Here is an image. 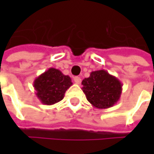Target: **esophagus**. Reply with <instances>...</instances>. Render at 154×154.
Returning a JSON list of instances; mask_svg holds the SVG:
<instances>
[{
  "label": "esophagus",
  "mask_w": 154,
  "mask_h": 154,
  "mask_svg": "<svg viewBox=\"0 0 154 154\" xmlns=\"http://www.w3.org/2000/svg\"><path fill=\"white\" fill-rule=\"evenodd\" d=\"M74 82H75L76 84H80L81 82H82V79L79 77H74Z\"/></svg>",
  "instance_id": "34e87169"
}]
</instances>
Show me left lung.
Returning <instances> with one entry per match:
<instances>
[{"label": "left lung", "instance_id": "left-lung-1", "mask_svg": "<svg viewBox=\"0 0 154 154\" xmlns=\"http://www.w3.org/2000/svg\"><path fill=\"white\" fill-rule=\"evenodd\" d=\"M82 85L87 100L98 109L112 107L122 93L121 82L103 69L91 72L90 77L83 79Z\"/></svg>", "mask_w": 154, "mask_h": 154}]
</instances>
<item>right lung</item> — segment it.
<instances>
[{
    "mask_svg": "<svg viewBox=\"0 0 154 154\" xmlns=\"http://www.w3.org/2000/svg\"><path fill=\"white\" fill-rule=\"evenodd\" d=\"M72 85L69 76L60 70L50 67L36 77L33 86L36 97L44 105L51 106L63 99L66 91Z\"/></svg>",
    "mask_w": 154,
    "mask_h": 154,
    "instance_id": "right-lung-1",
    "label": "right lung"
}]
</instances>
